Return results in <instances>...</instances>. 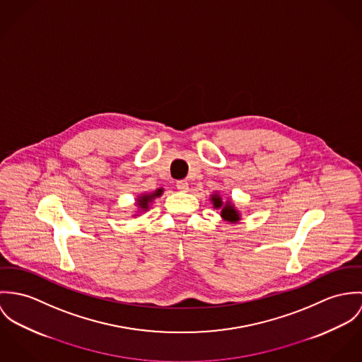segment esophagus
Listing matches in <instances>:
<instances>
[{
    "label": "esophagus",
    "instance_id": "34e87169",
    "mask_svg": "<svg viewBox=\"0 0 362 362\" xmlns=\"http://www.w3.org/2000/svg\"><path fill=\"white\" fill-rule=\"evenodd\" d=\"M176 187L182 192H187L189 190V183L186 180H177L176 182Z\"/></svg>",
    "mask_w": 362,
    "mask_h": 362
}]
</instances>
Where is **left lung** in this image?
I'll return each instance as SVG.
<instances>
[{
    "mask_svg": "<svg viewBox=\"0 0 362 362\" xmlns=\"http://www.w3.org/2000/svg\"><path fill=\"white\" fill-rule=\"evenodd\" d=\"M211 201L214 204V208L221 209V216L225 221L232 222V223H236V222L240 221V214H239V211L236 209V206L233 205L232 201L223 202L219 194H212L211 196Z\"/></svg>",
    "mask_w": 362,
    "mask_h": 362,
    "instance_id": "obj_1",
    "label": "left lung"
}]
</instances>
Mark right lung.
<instances>
[{
  "mask_svg": "<svg viewBox=\"0 0 362 362\" xmlns=\"http://www.w3.org/2000/svg\"><path fill=\"white\" fill-rule=\"evenodd\" d=\"M162 193H163L162 189H157V190H156L154 193H151V194H141V196H139V197H137V206H139L141 211H147L150 202L154 200L156 197H160Z\"/></svg>",
  "mask_w": 362,
  "mask_h": 362,
  "instance_id": "right-lung-1",
  "label": "right lung"
}]
</instances>
